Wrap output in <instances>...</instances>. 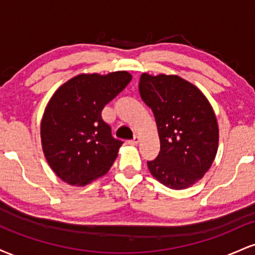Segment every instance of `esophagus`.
<instances>
[{
	"mask_svg": "<svg viewBox=\"0 0 255 255\" xmlns=\"http://www.w3.org/2000/svg\"><path fill=\"white\" fill-rule=\"evenodd\" d=\"M139 141H140V137L135 135V136L133 137V139L130 140L129 144H130V145H137V144H139Z\"/></svg>",
	"mask_w": 255,
	"mask_h": 255,
	"instance_id": "34e87169",
	"label": "esophagus"
}]
</instances>
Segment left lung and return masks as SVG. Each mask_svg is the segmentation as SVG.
<instances>
[{"label": "left lung", "mask_w": 255, "mask_h": 255, "mask_svg": "<svg viewBox=\"0 0 255 255\" xmlns=\"http://www.w3.org/2000/svg\"><path fill=\"white\" fill-rule=\"evenodd\" d=\"M139 92L153 111L160 140L150 172L171 189L191 187L210 169L218 147V125L209 101L177 75L144 73Z\"/></svg>", "instance_id": "8db88e82"}]
</instances>
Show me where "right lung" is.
<instances>
[{
    "label": "right lung",
    "instance_id": "add662e5",
    "mask_svg": "<svg viewBox=\"0 0 255 255\" xmlns=\"http://www.w3.org/2000/svg\"><path fill=\"white\" fill-rule=\"evenodd\" d=\"M129 73L81 74L58 89L40 125L43 151L61 180L85 186L107 174L124 141L102 119L103 108L129 84Z\"/></svg>",
    "mask_w": 255,
    "mask_h": 255
}]
</instances>
